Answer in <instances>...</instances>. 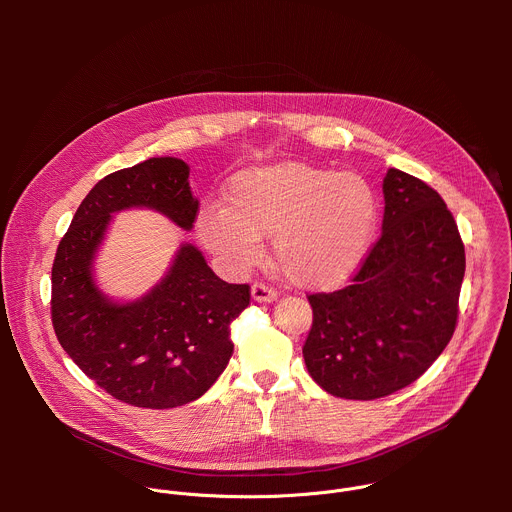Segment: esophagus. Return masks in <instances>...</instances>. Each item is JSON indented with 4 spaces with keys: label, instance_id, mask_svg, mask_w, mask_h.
Instances as JSON below:
<instances>
[{
    "label": "esophagus",
    "instance_id": "34e87169",
    "mask_svg": "<svg viewBox=\"0 0 512 512\" xmlns=\"http://www.w3.org/2000/svg\"><path fill=\"white\" fill-rule=\"evenodd\" d=\"M251 298L255 302H263V304H271L277 300V291L273 287H267L265 283H253L251 285Z\"/></svg>",
    "mask_w": 512,
    "mask_h": 512
}]
</instances>
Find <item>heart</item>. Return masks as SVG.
Wrapping results in <instances>:
<instances>
[{"mask_svg":"<svg viewBox=\"0 0 512 512\" xmlns=\"http://www.w3.org/2000/svg\"><path fill=\"white\" fill-rule=\"evenodd\" d=\"M379 221L373 186L354 172L304 162L255 166L235 174L223 208L196 218L202 245L235 269L255 265L261 239L289 283L332 289L350 279L369 255Z\"/></svg>","mask_w":512,"mask_h":512,"instance_id":"1","label":"heart"}]
</instances>
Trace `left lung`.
I'll return each instance as SVG.
<instances>
[{
    "label": "left lung",
    "instance_id": "8db88e82",
    "mask_svg": "<svg viewBox=\"0 0 512 512\" xmlns=\"http://www.w3.org/2000/svg\"><path fill=\"white\" fill-rule=\"evenodd\" d=\"M383 235L352 283L308 296L314 320L302 348L330 395L373 401L417 381L458 322L464 243L444 198L401 170L383 180Z\"/></svg>",
    "mask_w": 512,
    "mask_h": 512
}]
</instances>
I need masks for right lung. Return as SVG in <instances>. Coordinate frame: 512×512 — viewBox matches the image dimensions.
Masks as SVG:
<instances>
[{
    "label": "right lung",
    "mask_w": 512,
    "mask_h": 512,
    "mask_svg": "<svg viewBox=\"0 0 512 512\" xmlns=\"http://www.w3.org/2000/svg\"><path fill=\"white\" fill-rule=\"evenodd\" d=\"M190 168L150 158L99 180L58 243L52 265V326L77 367L111 397L170 409L202 397L233 354L231 322L249 306L251 287L227 283L186 243L166 277L135 302H111L93 279V259L111 214L145 206L192 229L198 200Z\"/></svg>",
    "instance_id": "obj_1"
}]
</instances>
